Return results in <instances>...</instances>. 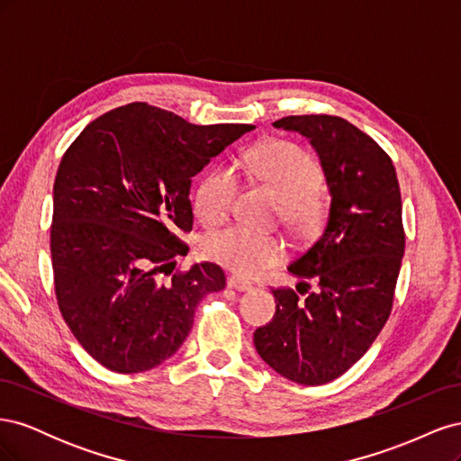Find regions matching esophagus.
<instances>
[{"mask_svg":"<svg viewBox=\"0 0 461 461\" xmlns=\"http://www.w3.org/2000/svg\"><path fill=\"white\" fill-rule=\"evenodd\" d=\"M229 288H234V290H240V292H246V290H252V285H249L248 281H244V278L240 276H229L227 281Z\"/></svg>","mask_w":461,"mask_h":461,"instance_id":"esophagus-1","label":"esophagus"}]
</instances>
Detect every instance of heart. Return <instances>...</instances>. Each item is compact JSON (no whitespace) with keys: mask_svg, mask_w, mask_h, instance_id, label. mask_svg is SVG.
<instances>
[{"mask_svg":"<svg viewBox=\"0 0 461 461\" xmlns=\"http://www.w3.org/2000/svg\"><path fill=\"white\" fill-rule=\"evenodd\" d=\"M239 167L271 186L283 200V217L292 227L308 229L313 225L319 213L313 192L319 186L321 171L308 151L292 142H271L248 153ZM236 188L239 183L232 167H213L202 178L194 200L198 215L212 225L225 221L232 209ZM203 254L236 275L254 276L285 258V242L271 232L232 225L209 234L203 240Z\"/></svg>","mask_w":461,"mask_h":461,"instance_id":"b5f03b06","label":"heart"}]
</instances>
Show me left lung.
Instances as JSON below:
<instances>
[{"mask_svg":"<svg viewBox=\"0 0 461 461\" xmlns=\"http://www.w3.org/2000/svg\"><path fill=\"white\" fill-rule=\"evenodd\" d=\"M273 127L310 138L330 207L315 242L288 265L299 292L273 288L275 317L254 344L278 375L325 384L369 350L393 310L406 246L400 186L388 153L342 117L290 115Z\"/></svg>","mask_w":461,"mask_h":461,"instance_id":"left-lung-1","label":"left lung"}]
</instances>
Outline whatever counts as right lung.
<instances>
[{
  "label": "right lung",
  "mask_w": 461,
  "mask_h": 461,
  "mask_svg": "<svg viewBox=\"0 0 461 461\" xmlns=\"http://www.w3.org/2000/svg\"><path fill=\"white\" fill-rule=\"evenodd\" d=\"M254 129L200 127L136 102L92 121L65 151L53 185V285L65 323L97 364L159 366L186 340L202 298L225 288L219 265L173 273L175 258L188 254L180 234L194 222L192 176Z\"/></svg>",
  "instance_id": "right-lung-1"
}]
</instances>
